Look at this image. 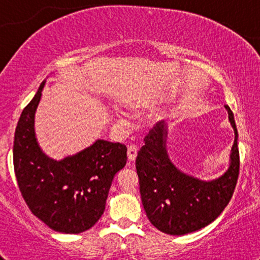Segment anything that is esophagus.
Listing matches in <instances>:
<instances>
[{"mask_svg":"<svg viewBox=\"0 0 260 260\" xmlns=\"http://www.w3.org/2000/svg\"><path fill=\"white\" fill-rule=\"evenodd\" d=\"M137 153H138V149H137L136 145H129L127 150V156H128V161L129 162H133L137 157Z\"/></svg>","mask_w":260,"mask_h":260,"instance_id":"esophagus-1","label":"esophagus"}]
</instances>
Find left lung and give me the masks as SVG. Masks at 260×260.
I'll return each mask as SVG.
<instances>
[{
    "label": "left lung",
    "mask_w": 260,
    "mask_h": 260,
    "mask_svg": "<svg viewBox=\"0 0 260 260\" xmlns=\"http://www.w3.org/2000/svg\"><path fill=\"white\" fill-rule=\"evenodd\" d=\"M235 131L231 164L217 180L205 182L184 175L166 153V124L159 121L145 136L136 159L143 207L153 225L168 235L194 232L216 219L231 201L240 174V151L234 113L226 105Z\"/></svg>",
    "instance_id": "obj_1"
}]
</instances>
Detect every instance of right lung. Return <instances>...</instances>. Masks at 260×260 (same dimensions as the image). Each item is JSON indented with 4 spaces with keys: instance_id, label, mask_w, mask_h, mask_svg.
Masks as SVG:
<instances>
[{
    "instance_id": "right-lung-1",
    "label": "right lung",
    "mask_w": 260,
    "mask_h": 260,
    "mask_svg": "<svg viewBox=\"0 0 260 260\" xmlns=\"http://www.w3.org/2000/svg\"><path fill=\"white\" fill-rule=\"evenodd\" d=\"M45 82L23 110L13 144L14 172L20 193L38 219L53 231L80 234L105 210L113 176L127 162V148L99 139L80 153L61 161L39 148L34 116Z\"/></svg>"
}]
</instances>
